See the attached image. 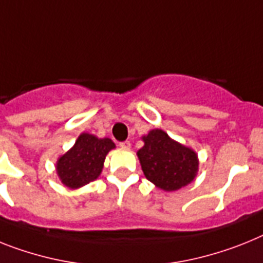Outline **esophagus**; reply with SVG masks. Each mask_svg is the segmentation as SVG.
<instances>
[{"instance_id": "34e87169", "label": "esophagus", "mask_w": 263, "mask_h": 263, "mask_svg": "<svg viewBox=\"0 0 263 263\" xmlns=\"http://www.w3.org/2000/svg\"><path fill=\"white\" fill-rule=\"evenodd\" d=\"M118 146H120L121 149H130V142L129 141H122V142L118 143Z\"/></svg>"}]
</instances>
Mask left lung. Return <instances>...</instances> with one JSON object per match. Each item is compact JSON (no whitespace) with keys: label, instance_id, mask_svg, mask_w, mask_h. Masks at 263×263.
<instances>
[{"label":"left lung","instance_id":"left-lung-1","mask_svg":"<svg viewBox=\"0 0 263 263\" xmlns=\"http://www.w3.org/2000/svg\"><path fill=\"white\" fill-rule=\"evenodd\" d=\"M143 142L145 145L137 156L150 182L165 192H174L194 179L198 159L192 149L173 141L159 129L152 130L143 137Z\"/></svg>","mask_w":263,"mask_h":263}]
</instances>
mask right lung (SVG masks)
Returning a JSON list of instances; mask_svg holds the SVG:
<instances>
[{"label": "right lung", "instance_id": "add662e5", "mask_svg": "<svg viewBox=\"0 0 263 263\" xmlns=\"http://www.w3.org/2000/svg\"><path fill=\"white\" fill-rule=\"evenodd\" d=\"M114 147L116 145L109 138L81 134L76 145L58 159V177L70 189H77L91 182L101 174L105 157Z\"/></svg>", "mask_w": 263, "mask_h": 263}]
</instances>
